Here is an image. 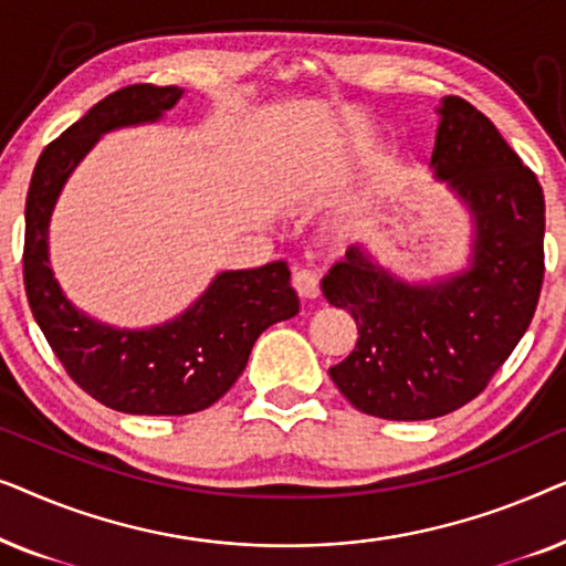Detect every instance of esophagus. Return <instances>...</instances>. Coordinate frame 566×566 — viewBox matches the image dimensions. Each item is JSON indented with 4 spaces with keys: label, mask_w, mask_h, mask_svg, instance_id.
I'll use <instances>...</instances> for the list:
<instances>
[{
    "label": "esophagus",
    "mask_w": 566,
    "mask_h": 566,
    "mask_svg": "<svg viewBox=\"0 0 566 566\" xmlns=\"http://www.w3.org/2000/svg\"><path fill=\"white\" fill-rule=\"evenodd\" d=\"M293 289H296L301 298L312 301L319 296V277H316L312 270H296V273H293Z\"/></svg>",
    "instance_id": "obj_1"
}]
</instances>
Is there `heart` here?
<instances>
[{"instance_id": "heart-1", "label": "heart", "mask_w": 566, "mask_h": 566, "mask_svg": "<svg viewBox=\"0 0 566 566\" xmlns=\"http://www.w3.org/2000/svg\"><path fill=\"white\" fill-rule=\"evenodd\" d=\"M347 157H353V146H347V149H345L343 154H339V157H337V159H332V161H335V165H343V161H345ZM343 229H350V223H345V227H343Z\"/></svg>"}]
</instances>
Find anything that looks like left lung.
Masks as SVG:
<instances>
[{
    "label": "left lung",
    "mask_w": 566,
    "mask_h": 566,
    "mask_svg": "<svg viewBox=\"0 0 566 566\" xmlns=\"http://www.w3.org/2000/svg\"><path fill=\"white\" fill-rule=\"evenodd\" d=\"M430 167L471 216L469 265L412 283L358 244L322 293L358 324V343L329 368L360 412L432 420L484 391L528 329L544 283V190L494 123L443 97Z\"/></svg>",
    "instance_id": "obj_1"
}]
</instances>
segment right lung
Instances as JSON below:
<instances>
[{
	"label": "right lung",
	"mask_w": 566,
	"mask_h": 566,
	"mask_svg": "<svg viewBox=\"0 0 566 566\" xmlns=\"http://www.w3.org/2000/svg\"><path fill=\"white\" fill-rule=\"evenodd\" d=\"M182 97L180 87L130 84L92 107L45 146L25 200V291L38 327L74 384L126 415H192L227 394L270 324L298 314L283 260L223 270L180 316L149 329H118L80 312L51 270L49 227L69 175L99 136L157 123Z\"/></svg>",
	"instance_id": "obj_1"
}]
</instances>
